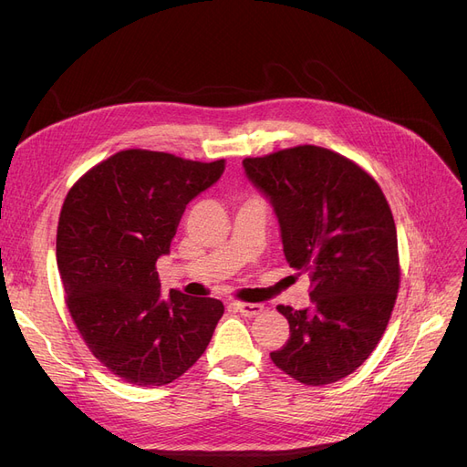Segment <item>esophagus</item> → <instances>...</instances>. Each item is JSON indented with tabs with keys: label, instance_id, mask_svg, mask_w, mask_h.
<instances>
[{
	"label": "esophagus",
	"instance_id": "34e87169",
	"mask_svg": "<svg viewBox=\"0 0 467 467\" xmlns=\"http://www.w3.org/2000/svg\"><path fill=\"white\" fill-rule=\"evenodd\" d=\"M235 309L245 317H257L263 314L265 306L263 304H249V302H235Z\"/></svg>",
	"mask_w": 467,
	"mask_h": 467
}]
</instances>
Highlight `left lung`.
<instances>
[{
    "instance_id": "1",
    "label": "left lung",
    "mask_w": 467,
    "mask_h": 467,
    "mask_svg": "<svg viewBox=\"0 0 467 467\" xmlns=\"http://www.w3.org/2000/svg\"><path fill=\"white\" fill-rule=\"evenodd\" d=\"M244 169L275 210L288 265L314 282L312 306L276 307L290 337L271 358L306 386L333 384L372 355L398 298L386 196L357 163L317 146L247 158Z\"/></svg>"
}]
</instances>
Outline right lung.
<instances>
[{
	"mask_svg": "<svg viewBox=\"0 0 467 467\" xmlns=\"http://www.w3.org/2000/svg\"><path fill=\"white\" fill-rule=\"evenodd\" d=\"M225 161L126 150L67 192L56 261L67 309L95 358L136 386H165L202 357L223 314L214 298L161 294L155 263L169 255L187 204Z\"/></svg>",
	"mask_w": 467,
	"mask_h": 467,
	"instance_id": "obj_1",
	"label": "right lung"
}]
</instances>
